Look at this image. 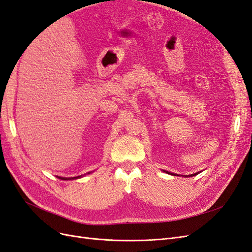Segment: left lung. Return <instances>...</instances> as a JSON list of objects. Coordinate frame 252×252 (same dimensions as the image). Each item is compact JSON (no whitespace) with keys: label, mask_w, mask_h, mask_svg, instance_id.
I'll return each mask as SVG.
<instances>
[{"label":"left lung","mask_w":252,"mask_h":252,"mask_svg":"<svg viewBox=\"0 0 252 252\" xmlns=\"http://www.w3.org/2000/svg\"><path fill=\"white\" fill-rule=\"evenodd\" d=\"M166 173H170V172H168V171H166ZM171 174H172V173H171ZM194 174H195V173H194ZM194 174H192V175H194ZM173 175H174V174H173Z\"/></svg>","instance_id":"1"}]
</instances>
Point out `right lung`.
<instances>
[{
    "label": "right lung",
    "mask_w": 252,
    "mask_h": 252,
    "mask_svg": "<svg viewBox=\"0 0 252 252\" xmlns=\"http://www.w3.org/2000/svg\"><path fill=\"white\" fill-rule=\"evenodd\" d=\"M79 178H81V177H77V178H71V179H79ZM60 179H62V180H67V179H64V178H60ZM70 179V180H71Z\"/></svg>",
    "instance_id": "right-lung-1"
}]
</instances>
